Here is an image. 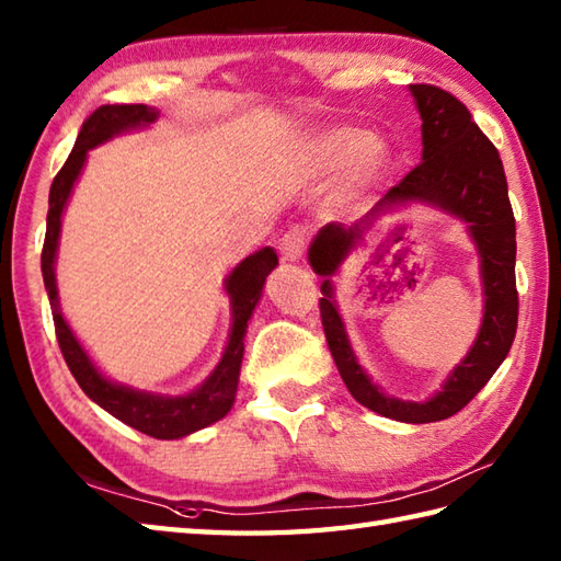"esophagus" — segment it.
Instances as JSON below:
<instances>
[{"label":"esophagus","mask_w":561,"mask_h":561,"mask_svg":"<svg viewBox=\"0 0 561 561\" xmlns=\"http://www.w3.org/2000/svg\"><path fill=\"white\" fill-rule=\"evenodd\" d=\"M305 247H307V234H305L302 228H293V230L285 232L280 238V244H278L285 261L300 259L302 252H305Z\"/></svg>","instance_id":"esophagus-1"}]
</instances>
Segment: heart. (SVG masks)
Listing matches in <instances>:
<instances>
[{
  "label": "heart",
  "instance_id": "obj_1",
  "mask_svg": "<svg viewBox=\"0 0 561 561\" xmlns=\"http://www.w3.org/2000/svg\"><path fill=\"white\" fill-rule=\"evenodd\" d=\"M365 158L371 168L381 163L375 136L365 129H339L317 144L312 165L314 170H343L363 163Z\"/></svg>",
  "mask_w": 561,
  "mask_h": 561
}]
</instances>
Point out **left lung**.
I'll return each instance as SVG.
<instances>
[{
    "label": "left lung",
    "instance_id": "obj_1",
    "mask_svg": "<svg viewBox=\"0 0 561 561\" xmlns=\"http://www.w3.org/2000/svg\"><path fill=\"white\" fill-rule=\"evenodd\" d=\"M422 117V163L383 194L369 214L343 226L329 222L309 247V264L327 276L319 300L321 327L341 377L357 403L398 422H437L456 415L504 363L518 327L516 290V220L508 202L506 175L494 144L480 131L470 110L449 91L430 83H410ZM408 201L434 203L463 217L483 259L485 317L477 345L447 380L445 389L425 404L401 402L381 394L356 365L332 302L329 275L362 241V234L391 205Z\"/></svg>",
    "mask_w": 561,
    "mask_h": 561
}]
</instances>
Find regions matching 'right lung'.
<instances>
[{
	"instance_id": "add662e5",
	"label": "right lung",
	"mask_w": 561,
	"mask_h": 561,
	"mask_svg": "<svg viewBox=\"0 0 561 561\" xmlns=\"http://www.w3.org/2000/svg\"><path fill=\"white\" fill-rule=\"evenodd\" d=\"M158 112L146 105H101L93 110L85 122L81 124V131L77 136L67 163L55 175L53 186H49V208H47V230L43 242V280L49 297V307H53L55 319V333L59 351L65 355V363L71 369L73 379L79 381L83 393L105 408L110 415L122 420L124 425L139 430L148 437L156 439H180L196 430H204L214 425L220 417L228 415V410L234 403V391H238L240 381V365L244 353V331L247 321L252 317L254 307L261 297L266 276L276 268L278 256L271 247L261 249V252L247 256L242 264L234 268L228 280L226 290L232 300V333L226 353L218 367L214 369L196 391L186 396H156L146 391H134L127 386H117L107 381L101 371L93 367V363L85 355L79 341L73 339L71 329L67 327L65 317L59 312L57 300V283H55V254H57V240H59V226H61V210L67 206V198L71 194V186L77 182L79 172L85 163V153L93 146L103 144L112 136L141 127V124L156 122Z\"/></svg>"
}]
</instances>
